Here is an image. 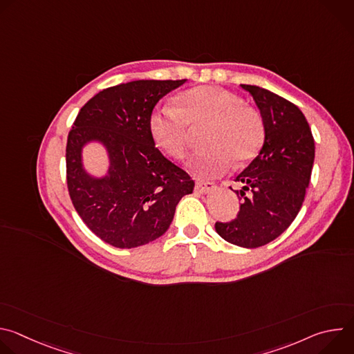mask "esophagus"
<instances>
[{
	"mask_svg": "<svg viewBox=\"0 0 354 354\" xmlns=\"http://www.w3.org/2000/svg\"><path fill=\"white\" fill-rule=\"evenodd\" d=\"M216 183L213 182H205V180H197L196 182V190L200 193H212L216 190Z\"/></svg>",
	"mask_w": 354,
	"mask_h": 354,
	"instance_id": "1",
	"label": "esophagus"
}]
</instances>
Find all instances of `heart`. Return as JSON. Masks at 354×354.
Listing matches in <instances>:
<instances>
[{
  "mask_svg": "<svg viewBox=\"0 0 354 354\" xmlns=\"http://www.w3.org/2000/svg\"><path fill=\"white\" fill-rule=\"evenodd\" d=\"M209 145L190 158L189 168L201 176H221L234 161L242 165L254 158L263 144L265 127L257 111L242 105L232 92L217 86H196L176 97V108L161 106L148 119L149 134L164 153L183 158L190 128L207 124Z\"/></svg>",
  "mask_w": 354,
  "mask_h": 354,
  "instance_id": "b5f03b06",
  "label": "heart"
}]
</instances>
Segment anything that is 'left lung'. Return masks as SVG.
<instances>
[{
  "mask_svg": "<svg viewBox=\"0 0 354 354\" xmlns=\"http://www.w3.org/2000/svg\"><path fill=\"white\" fill-rule=\"evenodd\" d=\"M261 111L265 141L258 157L236 178V217L216 223L217 234L242 248H258L281 235L297 217L308 187L315 144L302 112L287 99L241 84Z\"/></svg>",
  "mask_w": 354,
  "mask_h": 354,
  "instance_id": "obj_1",
  "label": "left lung"
}]
</instances>
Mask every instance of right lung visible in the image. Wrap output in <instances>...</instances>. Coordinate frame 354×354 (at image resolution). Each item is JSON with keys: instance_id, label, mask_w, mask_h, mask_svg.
Returning a JSON list of instances; mask_svg holds the SVG:
<instances>
[{"instance_id": "obj_1", "label": "right lung", "mask_w": 354, "mask_h": 354, "mask_svg": "<svg viewBox=\"0 0 354 354\" xmlns=\"http://www.w3.org/2000/svg\"><path fill=\"white\" fill-rule=\"evenodd\" d=\"M186 80H138L106 88L81 108L68 133L66 162L73 205L86 227L116 248H136L164 235L179 200L194 182L156 147L148 119L158 100ZM107 149L104 177L86 172L82 149Z\"/></svg>"}]
</instances>
